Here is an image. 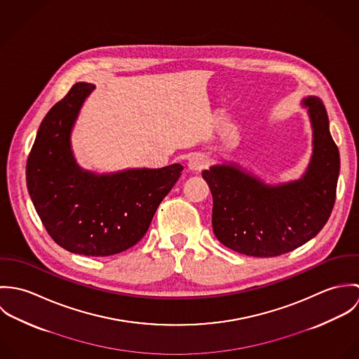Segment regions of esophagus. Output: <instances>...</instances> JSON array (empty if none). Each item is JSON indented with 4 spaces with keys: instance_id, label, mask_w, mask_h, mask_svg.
<instances>
[{
    "instance_id": "34e87169",
    "label": "esophagus",
    "mask_w": 359,
    "mask_h": 359,
    "mask_svg": "<svg viewBox=\"0 0 359 359\" xmlns=\"http://www.w3.org/2000/svg\"><path fill=\"white\" fill-rule=\"evenodd\" d=\"M207 164V158H205V154H194L189 156L188 158V168L192 170V171H202Z\"/></svg>"
}]
</instances>
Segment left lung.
<instances>
[{"instance_id": "1", "label": "left lung", "mask_w": 359, "mask_h": 359, "mask_svg": "<svg viewBox=\"0 0 359 359\" xmlns=\"http://www.w3.org/2000/svg\"><path fill=\"white\" fill-rule=\"evenodd\" d=\"M302 106L312 127V154L302 178L271 185L236 163L214 164L202 172L212 195V231L241 255L289 253L316 236L330 217L340 154L322 101L307 97Z\"/></svg>"}]
</instances>
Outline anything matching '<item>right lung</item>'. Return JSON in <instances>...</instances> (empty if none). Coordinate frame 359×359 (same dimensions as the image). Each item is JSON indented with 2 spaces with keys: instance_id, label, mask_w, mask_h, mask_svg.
<instances>
[{
  "instance_id": "add662e5",
  "label": "right lung",
  "mask_w": 359,
  "mask_h": 359,
  "mask_svg": "<svg viewBox=\"0 0 359 359\" xmlns=\"http://www.w3.org/2000/svg\"><path fill=\"white\" fill-rule=\"evenodd\" d=\"M94 84L77 83L44 117L26 164L29 195L52 239L70 253L107 257L137 245L178 181V163L97 174L79 165L72 130Z\"/></svg>"
}]
</instances>
